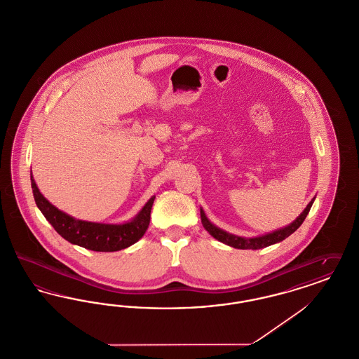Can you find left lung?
Wrapping results in <instances>:
<instances>
[{
  "label": "left lung",
  "mask_w": 359,
  "mask_h": 359,
  "mask_svg": "<svg viewBox=\"0 0 359 359\" xmlns=\"http://www.w3.org/2000/svg\"><path fill=\"white\" fill-rule=\"evenodd\" d=\"M313 201H315V198L308 203L307 207L304 208V211L293 222L290 223L288 226L277 229V230L271 231L268 234H262V236H258V237H252V238L234 236L231 233H227V231H224L222 229H219L218 226H215L214 223L207 218V215H205V212L202 207H201V219H202L203 227L210 233V236H212L214 238L218 239L219 242H222L224 245H229V246L236 248V249H243V250L245 249L257 250V249H262V248L271 246V245L278 243V242L288 238L290 234L294 233L302 226V223L304 222V219H306V217H307L308 212H309V210L312 207Z\"/></svg>",
  "instance_id": "8db88e82"
}]
</instances>
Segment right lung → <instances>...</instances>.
Returning a JSON list of instances; mask_svg holds the SVG:
<instances>
[{
	"mask_svg": "<svg viewBox=\"0 0 359 359\" xmlns=\"http://www.w3.org/2000/svg\"><path fill=\"white\" fill-rule=\"evenodd\" d=\"M31 184L36 205L43 212L46 219L51 223L57 234L72 245H78L94 252H118L142 238L149 226L151 210L156 198L154 195L138 211L136 217L128 222H88L76 219L50 203L37 188L32 173Z\"/></svg>",
	"mask_w": 359,
	"mask_h": 359,
	"instance_id": "1",
	"label": "right lung"
}]
</instances>
